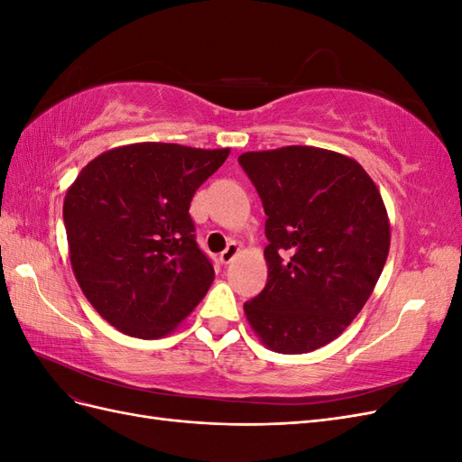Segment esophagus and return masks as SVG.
<instances>
[{"instance_id": "34e87169", "label": "esophagus", "mask_w": 462, "mask_h": 462, "mask_svg": "<svg viewBox=\"0 0 462 462\" xmlns=\"http://www.w3.org/2000/svg\"><path fill=\"white\" fill-rule=\"evenodd\" d=\"M236 254H239V245H236V243H229L227 248L223 250V253L219 254V260H221V263H229Z\"/></svg>"}]
</instances>
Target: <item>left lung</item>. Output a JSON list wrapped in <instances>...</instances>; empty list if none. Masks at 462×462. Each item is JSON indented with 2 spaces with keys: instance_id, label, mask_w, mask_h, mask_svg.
Masks as SVG:
<instances>
[{
  "instance_id": "obj_1",
  "label": "left lung",
  "mask_w": 462,
  "mask_h": 462,
  "mask_svg": "<svg viewBox=\"0 0 462 462\" xmlns=\"http://www.w3.org/2000/svg\"><path fill=\"white\" fill-rule=\"evenodd\" d=\"M239 163L268 216V282L245 314L272 351H316L339 337L382 275V194L360 163L321 148L246 152Z\"/></svg>"
}]
</instances>
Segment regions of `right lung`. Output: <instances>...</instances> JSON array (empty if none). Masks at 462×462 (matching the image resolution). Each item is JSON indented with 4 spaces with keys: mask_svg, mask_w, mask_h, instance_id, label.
Wrapping results in <instances>:
<instances>
[{
    "mask_svg": "<svg viewBox=\"0 0 462 462\" xmlns=\"http://www.w3.org/2000/svg\"><path fill=\"white\" fill-rule=\"evenodd\" d=\"M229 156L141 143L92 160L65 194L69 254L85 297L119 331L158 339L214 282L189 214L194 192Z\"/></svg>",
    "mask_w": 462,
    "mask_h": 462,
    "instance_id": "obj_1",
    "label": "right lung"
}]
</instances>
